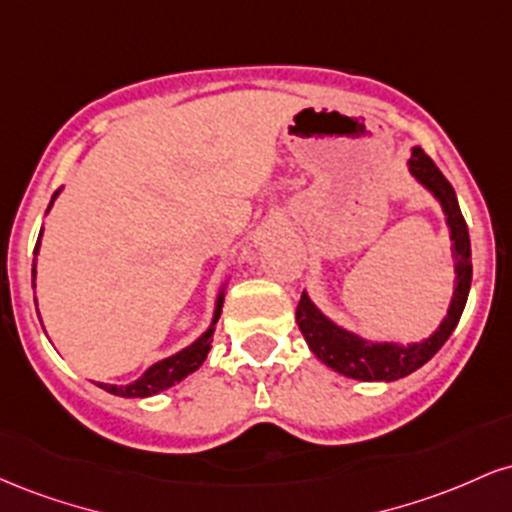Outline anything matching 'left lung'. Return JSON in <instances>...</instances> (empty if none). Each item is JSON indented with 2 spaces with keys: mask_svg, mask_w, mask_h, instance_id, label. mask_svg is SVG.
Masks as SVG:
<instances>
[{
  "mask_svg": "<svg viewBox=\"0 0 512 512\" xmlns=\"http://www.w3.org/2000/svg\"><path fill=\"white\" fill-rule=\"evenodd\" d=\"M409 170L414 178L424 182L428 190L438 197L443 204L445 216H448V226L452 233V260H455L457 272V286L455 296H452L448 317L440 322V327L433 337L426 342L411 344V346H397V344H370L358 339L356 334H349L332 325L320 310L310 303V298L301 296L296 308V322L301 327L305 342H308L310 351L320 358L322 363L337 370V373L346 375V378L356 380H397L404 375L414 373L421 368L428 358L448 342L452 330L460 322V315L464 310L469 296V284H472V245H469V231L464 216L457 204L455 190L440 173V168L433 163V158L426 154L421 146H414L409 158Z\"/></svg>",
  "mask_w": 512,
  "mask_h": 512,
  "instance_id": "8db88e82",
  "label": "left lung"
}]
</instances>
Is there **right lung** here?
Wrapping results in <instances>:
<instances>
[{
  "label": "right lung",
  "instance_id": "obj_1",
  "mask_svg": "<svg viewBox=\"0 0 512 512\" xmlns=\"http://www.w3.org/2000/svg\"><path fill=\"white\" fill-rule=\"evenodd\" d=\"M57 197V192L52 195V199ZM38 245H40V236H38ZM38 245H35L33 255H38ZM33 276H35V264H33ZM221 303L223 298H219V303H216V313H214V325L216 320H219L221 315ZM211 334H214V327H209L207 332L202 334V337L197 339L195 344H190L187 349H182L180 354L166 358V361H158L151 366L146 373L142 375L139 380H134L132 385H105V383H98V387H103V390H108L110 395H120V397H149V395H156V392L166 390V387L180 383L182 378H187V375L192 373V370H197L199 366L204 363V358H207L209 349H211Z\"/></svg>",
  "mask_w": 512,
  "mask_h": 512
}]
</instances>
